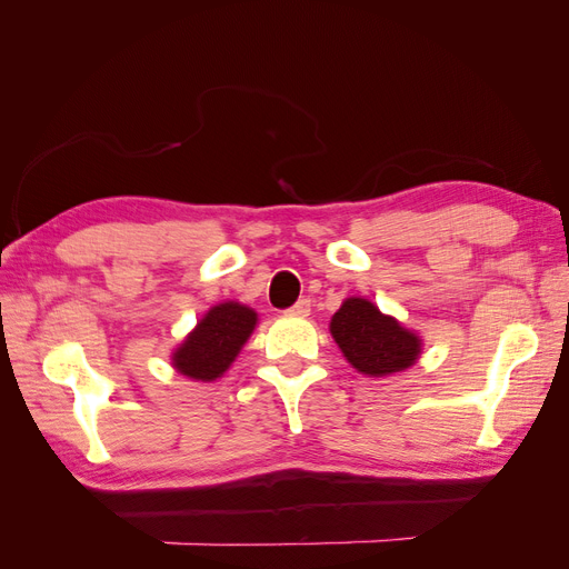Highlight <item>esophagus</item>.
Here are the masks:
<instances>
[{"mask_svg":"<svg viewBox=\"0 0 569 569\" xmlns=\"http://www.w3.org/2000/svg\"><path fill=\"white\" fill-rule=\"evenodd\" d=\"M287 313H289V316H299V318H306L308 313H311V301H308V299H299L295 306L289 308Z\"/></svg>","mask_w":569,"mask_h":569,"instance_id":"34e87169","label":"esophagus"}]
</instances>
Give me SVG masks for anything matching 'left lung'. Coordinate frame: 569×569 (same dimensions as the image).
Wrapping results in <instances>:
<instances>
[{
    "instance_id": "1",
    "label": "left lung",
    "mask_w": 569,
    "mask_h": 569,
    "mask_svg": "<svg viewBox=\"0 0 569 569\" xmlns=\"http://www.w3.org/2000/svg\"><path fill=\"white\" fill-rule=\"evenodd\" d=\"M330 332L349 363L370 377L406 370L420 353V339L366 299L343 301Z\"/></svg>"
}]
</instances>
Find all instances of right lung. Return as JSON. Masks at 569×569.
Returning <instances> with one entry per match:
<instances>
[{"label": "right lung", "mask_w": 569, "mask_h": 569, "mask_svg": "<svg viewBox=\"0 0 569 569\" xmlns=\"http://www.w3.org/2000/svg\"><path fill=\"white\" fill-rule=\"evenodd\" d=\"M256 313L242 303L213 306L173 353V366L192 380L211 382L230 368L253 332Z\"/></svg>", "instance_id": "1"}]
</instances>
